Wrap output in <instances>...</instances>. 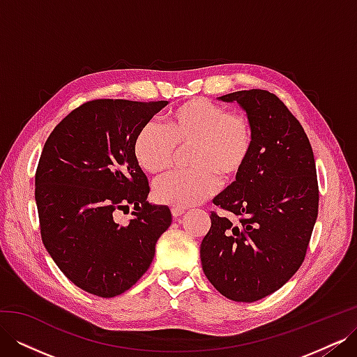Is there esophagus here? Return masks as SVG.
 <instances>
[{
  "label": "esophagus",
  "instance_id": "esophagus-1",
  "mask_svg": "<svg viewBox=\"0 0 357 357\" xmlns=\"http://www.w3.org/2000/svg\"><path fill=\"white\" fill-rule=\"evenodd\" d=\"M171 214H172V218L177 219V218H180L181 214H185V208H177V207H174V208H171Z\"/></svg>",
  "mask_w": 357,
  "mask_h": 357
}]
</instances>
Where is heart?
<instances>
[{
    "label": "heart",
    "mask_w": 357,
    "mask_h": 357,
    "mask_svg": "<svg viewBox=\"0 0 357 357\" xmlns=\"http://www.w3.org/2000/svg\"><path fill=\"white\" fill-rule=\"evenodd\" d=\"M253 135L247 117L197 98L171 110L164 126L150 121L134 139V156L150 174L165 171L176 147L192 146L189 171H174L156 180L153 197L159 204L186 208L211 197L223 180L236 177L252 152Z\"/></svg>",
    "instance_id": "heart-1"
}]
</instances>
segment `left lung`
<instances>
[{
	"mask_svg": "<svg viewBox=\"0 0 357 357\" xmlns=\"http://www.w3.org/2000/svg\"><path fill=\"white\" fill-rule=\"evenodd\" d=\"M236 102L252 128V152L235 181L214 197L240 222L211 213L202 271L223 296L255 302L278 290L304 262L319 213L316 162L304 128L268 91L219 96Z\"/></svg>",
	"mask_w": 357,
	"mask_h": 357,
	"instance_id": "left-lung-1",
	"label": "left lung"
}]
</instances>
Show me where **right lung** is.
Here are the masks:
<instances>
[{
  "mask_svg": "<svg viewBox=\"0 0 357 357\" xmlns=\"http://www.w3.org/2000/svg\"><path fill=\"white\" fill-rule=\"evenodd\" d=\"M168 101L95 100L53 129L36 172L41 240L70 282L113 298L132 287L155 257L171 225L167 205L147 201L149 181L134 139ZM135 205L128 224L116 209Z\"/></svg>",
  "mask_w": 357,
  "mask_h": 357,
  "instance_id": "right-lung-1",
  "label": "right lung"
}]
</instances>
